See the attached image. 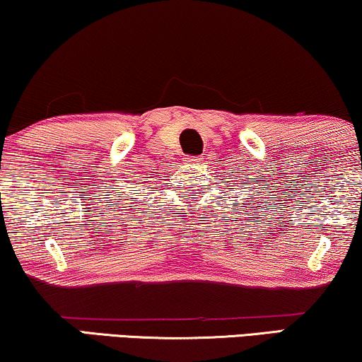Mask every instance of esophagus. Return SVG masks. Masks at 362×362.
Returning a JSON list of instances; mask_svg holds the SVG:
<instances>
[{
    "mask_svg": "<svg viewBox=\"0 0 362 362\" xmlns=\"http://www.w3.org/2000/svg\"><path fill=\"white\" fill-rule=\"evenodd\" d=\"M184 162L187 165H199V163L202 162V157H187Z\"/></svg>",
    "mask_w": 362,
    "mask_h": 362,
    "instance_id": "1",
    "label": "esophagus"
}]
</instances>
